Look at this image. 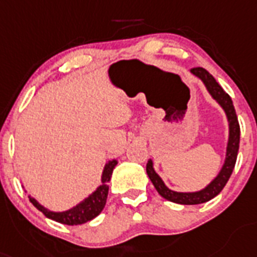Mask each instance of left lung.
I'll list each match as a JSON object with an SVG mask.
<instances>
[{
    "label": "left lung",
    "mask_w": 257,
    "mask_h": 257,
    "mask_svg": "<svg viewBox=\"0 0 257 257\" xmlns=\"http://www.w3.org/2000/svg\"><path fill=\"white\" fill-rule=\"evenodd\" d=\"M191 73L196 75L197 78L201 79L209 94L225 111L228 121V141L227 148H226L225 163L222 166L221 171L212 182L206 185L205 188L197 192H176L170 189L162 180L161 176L155 172L152 159H149L148 165H146V172H148V176L152 180L155 189L163 198L171 202H176V204H182V205H197V204L206 202L215 197L223 189L235 167V162H236L239 150V140H240V128H239L238 117L235 113L231 98L223 91V88L218 85V82L215 81L214 77L204 68H193L191 69Z\"/></svg>",
    "instance_id": "1"
}]
</instances>
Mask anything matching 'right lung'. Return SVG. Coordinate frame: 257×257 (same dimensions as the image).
I'll return each mask as SVG.
<instances>
[{
  "mask_svg": "<svg viewBox=\"0 0 257 257\" xmlns=\"http://www.w3.org/2000/svg\"><path fill=\"white\" fill-rule=\"evenodd\" d=\"M116 165H117L116 159H112V161L107 162L102 174V184L99 185L98 188L92 192L88 197H86L83 201H81L79 204L73 206L72 209L65 210V212H52V210H48L47 208L40 205L35 198L31 197V196H29L30 201L47 218H51L53 221L69 226L86 223V222L91 221L92 218H95L96 215L100 214V212H102L103 208L105 206L107 196H108V182L111 180L112 171H113Z\"/></svg>",
  "mask_w": 257,
  "mask_h": 257,
  "instance_id": "1",
  "label": "right lung"
}]
</instances>
